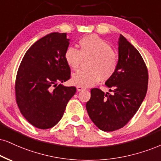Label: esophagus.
Returning a JSON list of instances; mask_svg holds the SVG:
<instances>
[{
    "label": "esophagus",
    "instance_id": "obj_1",
    "mask_svg": "<svg viewBox=\"0 0 161 161\" xmlns=\"http://www.w3.org/2000/svg\"><path fill=\"white\" fill-rule=\"evenodd\" d=\"M83 90H84V87H83L81 86H77V91H81Z\"/></svg>",
    "mask_w": 161,
    "mask_h": 161
}]
</instances>
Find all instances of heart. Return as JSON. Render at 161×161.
<instances>
[{"mask_svg": "<svg viewBox=\"0 0 161 161\" xmlns=\"http://www.w3.org/2000/svg\"><path fill=\"white\" fill-rule=\"evenodd\" d=\"M79 50L69 47L65 51V60L73 70L80 68L83 60L87 61L88 70L79 71L73 75L72 83L77 86H90L101 78L108 80L115 74L119 65V57L106 41L96 35L81 38Z\"/></svg>", "mask_w": 161, "mask_h": 161, "instance_id": "heart-1", "label": "heart"}]
</instances>
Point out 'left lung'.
Listing matches in <instances>:
<instances>
[{"mask_svg": "<svg viewBox=\"0 0 161 161\" xmlns=\"http://www.w3.org/2000/svg\"><path fill=\"white\" fill-rule=\"evenodd\" d=\"M148 74L140 52L120 35L119 65L105 84L112 93L98 88L91 90L86 108L89 116L104 131H114L126 125L146 97Z\"/></svg>", "mask_w": 161, "mask_h": 161, "instance_id": "1", "label": "left lung"}]
</instances>
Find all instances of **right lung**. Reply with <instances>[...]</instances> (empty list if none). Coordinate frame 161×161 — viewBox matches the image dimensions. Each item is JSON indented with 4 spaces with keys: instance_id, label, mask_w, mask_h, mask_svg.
I'll return each mask as SVG.
<instances>
[{
    "instance_id": "add662e5",
    "label": "right lung",
    "mask_w": 161,
    "mask_h": 161,
    "mask_svg": "<svg viewBox=\"0 0 161 161\" xmlns=\"http://www.w3.org/2000/svg\"><path fill=\"white\" fill-rule=\"evenodd\" d=\"M69 45L66 33H51L31 45L20 63L16 103L23 116L37 128L56 125L76 92V87L62 85L71 77L64 57Z\"/></svg>"
}]
</instances>
